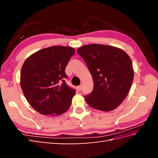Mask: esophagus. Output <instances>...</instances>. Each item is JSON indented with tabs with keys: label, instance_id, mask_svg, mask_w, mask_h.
<instances>
[{
	"label": "esophagus",
	"instance_id": "34e87169",
	"mask_svg": "<svg viewBox=\"0 0 158 158\" xmlns=\"http://www.w3.org/2000/svg\"><path fill=\"white\" fill-rule=\"evenodd\" d=\"M82 85H79V86L78 87V90H79V91H81V90H82Z\"/></svg>",
	"mask_w": 158,
	"mask_h": 158
}]
</instances>
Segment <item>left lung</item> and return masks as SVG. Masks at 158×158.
<instances>
[{"label":"left lung","instance_id":"8db88e82","mask_svg":"<svg viewBox=\"0 0 158 158\" xmlns=\"http://www.w3.org/2000/svg\"><path fill=\"white\" fill-rule=\"evenodd\" d=\"M92 76L94 89L85 99L90 107L103 111L117 108L131 89L132 63L126 52L117 47L91 44L77 49Z\"/></svg>","mask_w":158,"mask_h":158}]
</instances>
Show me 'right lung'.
Returning <instances> with one entry per match:
<instances>
[{
    "label": "right lung",
    "instance_id": "obj_1",
    "mask_svg": "<svg viewBox=\"0 0 158 158\" xmlns=\"http://www.w3.org/2000/svg\"><path fill=\"white\" fill-rule=\"evenodd\" d=\"M75 52L73 47L52 46L25 60L20 85L27 101L44 115H60L69 109L75 89L66 84V66Z\"/></svg>",
    "mask_w": 158,
    "mask_h": 158
}]
</instances>
